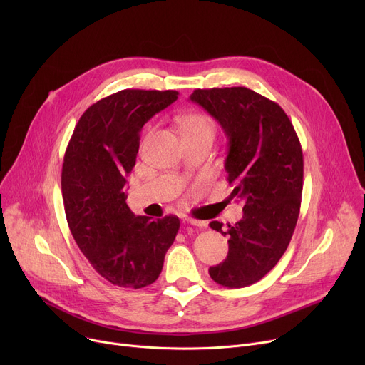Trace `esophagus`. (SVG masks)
<instances>
[{
    "label": "esophagus",
    "mask_w": 365,
    "mask_h": 365,
    "mask_svg": "<svg viewBox=\"0 0 365 365\" xmlns=\"http://www.w3.org/2000/svg\"><path fill=\"white\" fill-rule=\"evenodd\" d=\"M185 220H186V223L194 225V226H200V227L207 226V223H205L204 220H197V219H192V217H187V219H185Z\"/></svg>",
    "instance_id": "34e87169"
}]
</instances>
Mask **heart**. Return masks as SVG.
I'll use <instances>...</instances> for the list:
<instances>
[{
    "mask_svg": "<svg viewBox=\"0 0 365 365\" xmlns=\"http://www.w3.org/2000/svg\"><path fill=\"white\" fill-rule=\"evenodd\" d=\"M180 125H182L183 136L185 134H204V133L215 134V128H216L213 118L204 112H192V113L185 115V117L180 120Z\"/></svg>",
    "mask_w": 365,
    "mask_h": 365,
    "instance_id": "1",
    "label": "heart"
}]
</instances>
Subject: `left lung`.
Returning <instances> with one entry per match:
<instances>
[{
	"label": "left lung",
	"instance_id": "1",
	"mask_svg": "<svg viewBox=\"0 0 365 365\" xmlns=\"http://www.w3.org/2000/svg\"><path fill=\"white\" fill-rule=\"evenodd\" d=\"M190 101L225 130L231 198L244 201L242 219L226 231L217 220L210 223L229 237V252L208 274L227 289H241L269 272L290 244L303 189L302 146L282 108L250 88H197Z\"/></svg>",
	"mask_w": 365,
	"mask_h": 365
}]
</instances>
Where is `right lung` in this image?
<instances>
[{"label": "right lung", "instance_id": "obj_1", "mask_svg": "<svg viewBox=\"0 0 365 365\" xmlns=\"http://www.w3.org/2000/svg\"><path fill=\"white\" fill-rule=\"evenodd\" d=\"M178 96L175 90L113 93L81 115L68 143L62 195L71 234L94 271L113 285L136 290L157 281L180 227L178 216H134L124 189L142 127Z\"/></svg>", "mask_w": 365, "mask_h": 365}]
</instances>
